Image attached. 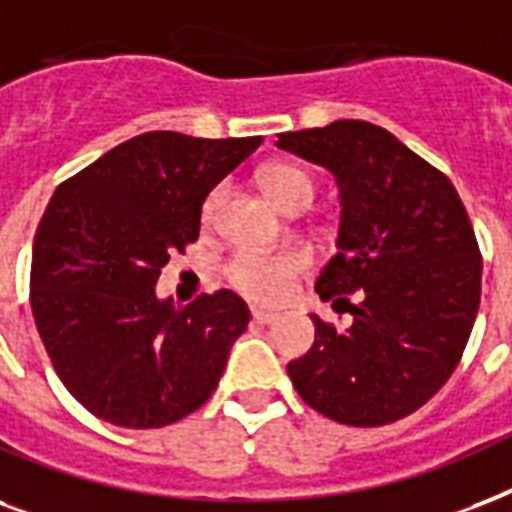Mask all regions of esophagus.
<instances>
[{"label":"esophagus","instance_id":"1","mask_svg":"<svg viewBox=\"0 0 512 512\" xmlns=\"http://www.w3.org/2000/svg\"><path fill=\"white\" fill-rule=\"evenodd\" d=\"M251 315H253V323H259V326H269V323H275V320H277L275 312L259 310V307H253Z\"/></svg>","mask_w":512,"mask_h":512}]
</instances>
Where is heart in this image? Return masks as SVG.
<instances>
[{
	"label": "heart",
	"instance_id": "1",
	"mask_svg": "<svg viewBox=\"0 0 512 512\" xmlns=\"http://www.w3.org/2000/svg\"><path fill=\"white\" fill-rule=\"evenodd\" d=\"M259 181L269 200L283 211H301L315 197V178L291 162H272L259 173ZM227 189L216 186L202 202V219L213 221L224 202ZM312 264V256L304 248H285L277 253L235 251L224 264L227 283L253 301H280L291 291L293 280L304 275Z\"/></svg>",
	"mask_w": 512,
	"mask_h": 512
}]
</instances>
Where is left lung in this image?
<instances>
[{
	"instance_id": "8db88e82",
	"label": "left lung",
	"mask_w": 512,
	"mask_h": 512,
	"mask_svg": "<svg viewBox=\"0 0 512 512\" xmlns=\"http://www.w3.org/2000/svg\"><path fill=\"white\" fill-rule=\"evenodd\" d=\"M277 146L336 176L339 253L315 291L352 315L350 328L312 315L315 344L288 376L339 425L398 422L454 374L478 315L483 259L465 205L441 170L371 122L280 133Z\"/></svg>"
}]
</instances>
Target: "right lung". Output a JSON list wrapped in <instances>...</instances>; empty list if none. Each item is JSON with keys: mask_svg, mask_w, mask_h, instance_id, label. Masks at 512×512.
Listing matches in <instances>:
<instances>
[{"mask_svg": "<svg viewBox=\"0 0 512 512\" xmlns=\"http://www.w3.org/2000/svg\"><path fill=\"white\" fill-rule=\"evenodd\" d=\"M259 144L152 130L55 189L34 237L31 312L55 374L93 417L154 430L219 387L248 304L221 288L176 307L154 285L200 237L202 200Z\"/></svg>", "mask_w": 512, "mask_h": 512, "instance_id": "obj_1", "label": "right lung"}]
</instances>
